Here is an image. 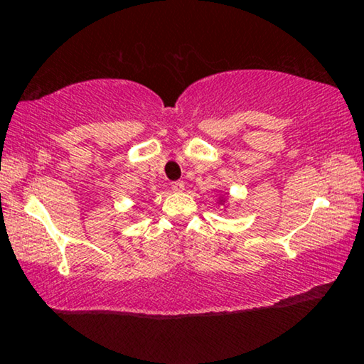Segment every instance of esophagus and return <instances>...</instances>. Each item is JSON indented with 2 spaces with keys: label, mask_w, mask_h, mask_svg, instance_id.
<instances>
[{
  "label": "esophagus",
  "mask_w": 364,
  "mask_h": 364,
  "mask_svg": "<svg viewBox=\"0 0 364 364\" xmlns=\"http://www.w3.org/2000/svg\"><path fill=\"white\" fill-rule=\"evenodd\" d=\"M171 189H173L175 193H183V189H184V183H183V181H175V183H171Z\"/></svg>",
  "instance_id": "esophagus-1"
}]
</instances>
